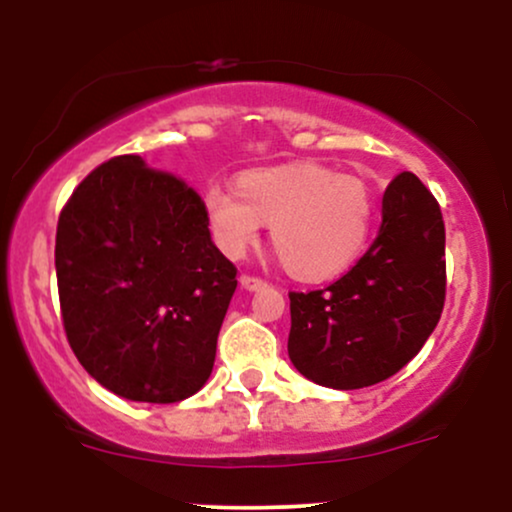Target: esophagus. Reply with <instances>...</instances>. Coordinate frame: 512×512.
I'll return each mask as SVG.
<instances>
[{
    "mask_svg": "<svg viewBox=\"0 0 512 512\" xmlns=\"http://www.w3.org/2000/svg\"><path fill=\"white\" fill-rule=\"evenodd\" d=\"M240 286H243L245 291H260V289H264V281L262 279H257V276H248V274H243L240 276Z\"/></svg>",
    "mask_w": 512,
    "mask_h": 512,
    "instance_id": "obj_1",
    "label": "esophagus"
}]
</instances>
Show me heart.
Instances as JSON below:
<instances>
[{"mask_svg":"<svg viewBox=\"0 0 512 512\" xmlns=\"http://www.w3.org/2000/svg\"><path fill=\"white\" fill-rule=\"evenodd\" d=\"M202 211L228 257L245 255L269 223L286 272L298 281H327L354 267L366 250L375 202L361 180L320 163H286L243 170L236 192L207 187Z\"/></svg>","mask_w":512,"mask_h":512,"instance_id":"b5f03b06","label":"heart"}]
</instances>
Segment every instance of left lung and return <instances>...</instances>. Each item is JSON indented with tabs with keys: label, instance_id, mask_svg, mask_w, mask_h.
Returning <instances> with one entry per match:
<instances>
[{
	"label": "left lung",
	"instance_id": "8db88e82",
	"mask_svg": "<svg viewBox=\"0 0 512 512\" xmlns=\"http://www.w3.org/2000/svg\"><path fill=\"white\" fill-rule=\"evenodd\" d=\"M289 298V358L298 373L334 390L395 375L443 313L445 223L436 197L414 173H399L366 255L327 289Z\"/></svg>",
	"mask_w": 512,
	"mask_h": 512
}]
</instances>
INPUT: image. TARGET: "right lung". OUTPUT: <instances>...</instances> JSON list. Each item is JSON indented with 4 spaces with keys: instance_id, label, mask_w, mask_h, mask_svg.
<instances>
[{
    "instance_id": "right-lung-1",
    "label": "right lung",
    "mask_w": 512,
    "mask_h": 512,
    "mask_svg": "<svg viewBox=\"0 0 512 512\" xmlns=\"http://www.w3.org/2000/svg\"><path fill=\"white\" fill-rule=\"evenodd\" d=\"M55 269L69 346L96 383L151 404L202 390L238 281L192 187L110 158L64 204Z\"/></svg>"
}]
</instances>
